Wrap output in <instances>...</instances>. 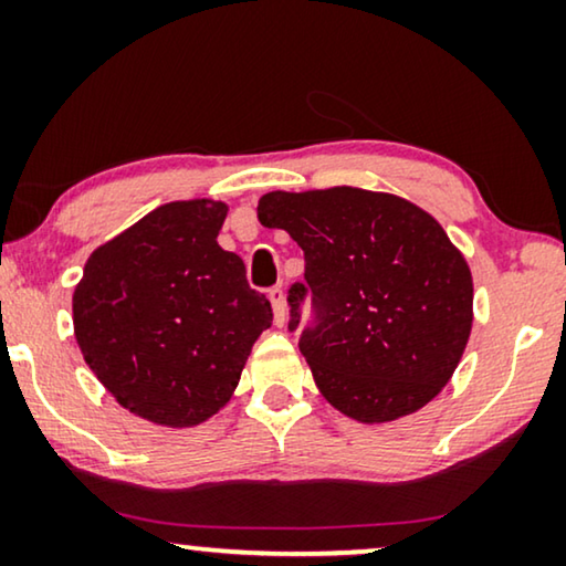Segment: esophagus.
<instances>
[{
	"label": "esophagus",
	"mask_w": 566,
	"mask_h": 566,
	"mask_svg": "<svg viewBox=\"0 0 566 566\" xmlns=\"http://www.w3.org/2000/svg\"><path fill=\"white\" fill-rule=\"evenodd\" d=\"M268 298H270V304H273L275 324H277V327H283V324H285V296H283V291L275 285V289H270Z\"/></svg>",
	"instance_id": "34e87169"
}]
</instances>
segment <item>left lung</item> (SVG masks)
I'll return each mask as SVG.
<instances>
[{"label": "left lung", "mask_w": 566, "mask_h": 566, "mask_svg": "<svg viewBox=\"0 0 566 566\" xmlns=\"http://www.w3.org/2000/svg\"><path fill=\"white\" fill-rule=\"evenodd\" d=\"M258 219L304 250L289 329L312 293L314 324L298 347L322 397L366 424L436 399L474 322L471 270L443 227L405 198L350 185L265 192Z\"/></svg>", "instance_id": "1"}]
</instances>
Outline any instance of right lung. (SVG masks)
Listing matches in <instances>:
<instances>
[{
	"label": "right lung",
	"instance_id": "right-lung-1",
	"mask_svg": "<svg viewBox=\"0 0 566 566\" xmlns=\"http://www.w3.org/2000/svg\"><path fill=\"white\" fill-rule=\"evenodd\" d=\"M229 206L175 200L99 244L76 283L74 337L115 401L165 428H192L234 394L273 308L216 237Z\"/></svg>",
	"mask_w": 566,
	"mask_h": 566
}]
</instances>
